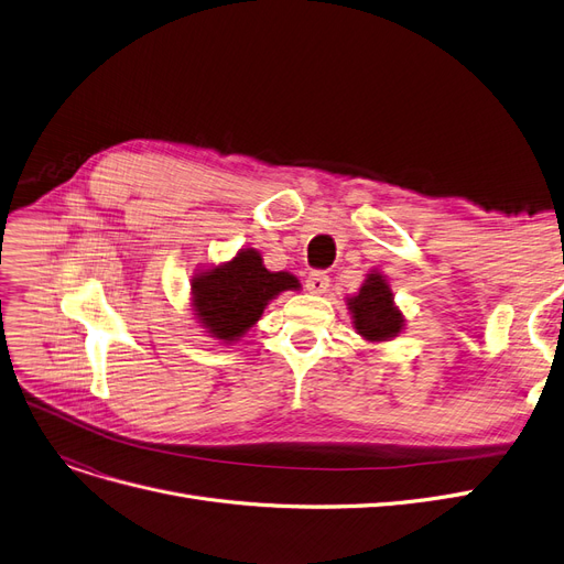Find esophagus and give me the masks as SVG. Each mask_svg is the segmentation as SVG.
<instances>
[{
	"mask_svg": "<svg viewBox=\"0 0 564 564\" xmlns=\"http://www.w3.org/2000/svg\"><path fill=\"white\" fill-rule=\"evenodd\" d=\"M328 286H330V278L324 273V270H314V273H310L305 280V289L310 294H326Z\"/></svg>",
	"mask_w": 564,
	"mask_h": 564,
	"instance_id": "obj_1",
	"label": "esophagus"
}]
</instances>
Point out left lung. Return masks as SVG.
Returning a JSON list of instances; mask_svg holds the SVG:
<instances>
[{"label": "left lung", "mask_w": 564, "mask_h": 564, "mask_svg": "<svg viewBox=\"0 0 564 564\" xmlns=\"http://www.w3.org/2000/svg\"><path fill=\"white\" fill-rule=\"evenodd\" d=\"M349 310L354 312L356 330L366 340H389L402 328V317L393 307L391 289L379 275H370L358 296L349 299Z\"/></svg>", "instance_id": "1"}]
</instances>
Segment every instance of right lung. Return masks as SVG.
<instances>
[{
  "label": "right lung",
  "mask_w": 564,
  "mask_h": 564,
  "mask_svg": "<svg viewBox=\"0 0 564 564\" xmlns=\"http://www.w3.org/2000/svg\"><path fill=\"white\" fill-rule=\"evenodd\" d=\"M296 286L299 280L294 275L265 270L254 250H242L234 261L192 280L200 324L224 343L238 340V335L261 317L270 299Z\"/></svg>",
  "instance_id": "obj_1"
}]
</instances>
